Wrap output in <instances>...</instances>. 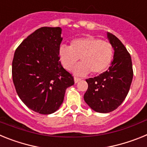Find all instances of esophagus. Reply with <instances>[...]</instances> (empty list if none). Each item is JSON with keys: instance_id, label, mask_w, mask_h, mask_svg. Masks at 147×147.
I'll list each match as a JSON object with an SVG mask.
<instances>
[{"instance_id": "obj_1", "label": "esophagus", "mask_w": 147, "mask_h": 147, "mask_svg": "<svg viewBox=\"0 0 147 147\" xmlns=\"http://www.w3.org/2000/svg\"><path fill=\"white\" fill-rule=\"evenodd\" d=\"M81 80V79H80V78H77V77H74V82L75 83H77L79 82Z\"/></svg>"}]
</instances>
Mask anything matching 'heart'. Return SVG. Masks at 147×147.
<instances>
[{
  "mask_svg": "<svg viewBox=\"0 0 147 147\" xmlns=\"http://www.w3.org/2000/svg\"><path fill=\"white\" fill-rule=\"evenodd\" d=\"M113 57L112 45L92 36L75 39L71 46L62 45L59 49L61 64L68 71L80 58L81 62L74 69V73L78 76H85L90 72L93 75L105 72L112 62Z\"/></svg>",
  "mask_w": 147,
  "mask_h": 147,
  "instance_id": "1",
  "label": "heart"
}]
</instances>
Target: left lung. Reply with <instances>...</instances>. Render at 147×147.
<instances>
[{
    "label": "left lung",
    "instance_id": "obj_1",
    "mask_svg": "<svg viewBox=\"0 0 147 147\" xmlns=\"http://www.w3.org/2000/svg\"><path fill=\"white\" fill-rule=\"evenodd\" d=\"M107 38L114 50L110 67L99 76L86 80L88 88L84 100L96 112H112L124 102L129 90L133 76L132 59L123 43L113 34Z\"/></svg>",
    "mask_w": 147,
    "mask_h": 147
}]
</instances>
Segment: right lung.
<instances>
[{
	"mask_svg": "<svg viewBox=\"0 0 147 147\" xmlns=\"http://www.w3.org/2000/svg\"><path fill=\"white\" fill-rule=\"evenodd\" d=\"M60 27H42L18 47L12 61V80L17 93L29 109L40 114L56 112L65 90L74 84L59 62Z\"/></svg>",
	"mask_w": 147,
	"mask_h": 147,
	"instance_id": "obj_1",
	"label": "right lung"
}]
</instances>
